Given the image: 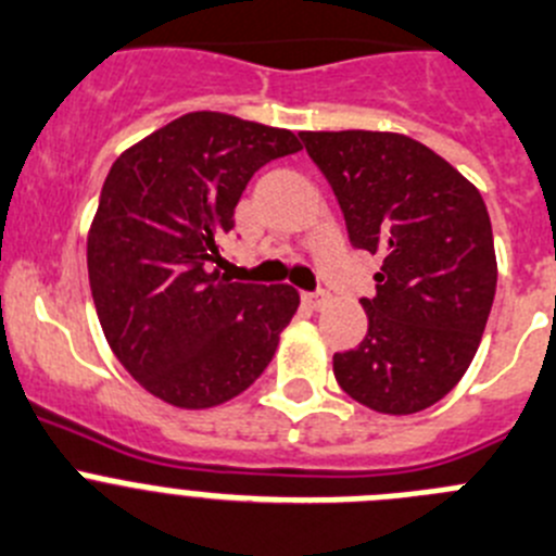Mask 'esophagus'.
<instances>
[{
    "instance_id": "esophagus-1",
    "label": "esophagus",
    "mask_w": 556,
    "mask_h": 556,
    "mask_svg": "<svg viewBox=\"0 0 556 556\" xmlns=\"http://www.w3.org/2000/svg\"><path fill=\"white\" fill-rule=\"evenodd\" d=\"M304 302H307L309 307L321 309L324 304L329 302V293H327V290H309V293H304Z\"/></svg>"
}]
</instances>
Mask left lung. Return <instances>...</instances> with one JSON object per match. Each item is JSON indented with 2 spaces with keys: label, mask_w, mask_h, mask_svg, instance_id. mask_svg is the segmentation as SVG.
<instances>
[{
  "label": "left lung",
  "mask_w": 556,
  "mask_h": 556,
  "mask_svg": "<svg viewBox=\"0 0 556 556\" xmlns=\"http://www.w3.org/2000/svg\"><path fill=\"white\" fill-rule=\"evenodd\" d=\"M338 197L354 249L379 254L359 299L368 334L332 357L354 402L388 415L432 407L468 371L496 296V249L482 193L399 132H302Z\"/></svg>",
  "instance_id": "1"
}]
</instances>
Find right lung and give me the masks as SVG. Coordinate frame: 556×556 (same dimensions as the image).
Listing matches in <instances>:
<instances>
[{
    "label": "right lung",
    "instance_id": "right-lung-1",
    "mask_svg": "<svg viewBox=\"0 0 556 556\" xmlns=\"http://www.w3.org/2000/svg\"><path fill=\"white\" fill-rule=\"evenodd\" d=\"M299 149L290 129L199 110L110 168L88 232V279L110 349L152 396L216 407L271 363L296 288L229 282L218 266L249 179Z\"/></svg>",
    "mask_w": 556,
    "mask_h": 556
}]
</instances>
